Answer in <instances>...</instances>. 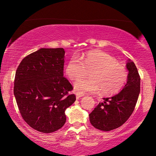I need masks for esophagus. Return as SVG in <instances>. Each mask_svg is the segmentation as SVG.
Here are the masks:
<instances>
[{"label": "esophagus", "mask_w": 156, "mask_h": 156, "mask_svg": "<svg viewBox=\"0 0 156 156\" xmlns=\"http://www.w3.org/2000/svg\"><path fill=\"white\" fill-rule=\"evenodd\" d=\"M84 96V95H83V94H76V98H81V97H82V96Z\"/></svg>", "instance_id": "obj_1"}]
</instances>
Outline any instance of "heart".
Wrapping results in <instances>:
<instances>
[{"mask_svg":"<svg viewBox=\"0 0 156 156\" xmlns=\"http://www.w3.org/2000/svg\"><path fill=\"white\" fill-rule=\"evenodd\" d=\"M80 59L71 58L65 66L67 76L76 80L84 74L86 69H91L89 79H80L74 84L76 94L101 93L106 96L113 95L125 87L128 79L126 67L113 56L104 51H89Z\"/></svg>","mask_w":156,"mask_h":156,"instance_id":"b5f03b06","label":"heart"}]
</instances>
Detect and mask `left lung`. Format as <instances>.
I'll use <instances>...</instances> for the list:
<instances>
[{"label": "left lung", "mask_w": 156, "mask_h": 156, "mask_svg": "<svg viewBox=\"0 0 156 156\" xmlns=\"http://www.w3.org/2000/svg\"><path fill=\"white\" fill-rule=\"evenodd\" d=\"M126 67L129 71L127 83L119 94L105 98L89 114L90 122L95 128L110 131L120 127L129 118L136 106L140 93L139 74L130 59Z\"/></svg>", "instance_id": "left-lung-1"}]
</instances>
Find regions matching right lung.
Here are the masks:
<instances>
[{
    "label": "right lung",
    "mask_w": 156,
    "mask_h": 156,
    "mask_svg": "<svg viewBox=\"0 0 156 156\" xmlns=\"http://www.w3.org/2000/svg\"><path fill=\"white\" fill-rule=\"evenodd\" d=\"M62 48H40L22 60L15 73L14 95L20 114L31 128L55 132L66 122L65 110L76 101L63 76Z\"/></svg>",
    "instance_id": "add662e5"
}]
</instances>
